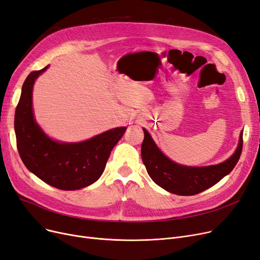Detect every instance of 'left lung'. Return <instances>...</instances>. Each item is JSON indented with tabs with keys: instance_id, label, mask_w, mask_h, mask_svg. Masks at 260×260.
Here are the masks:
<instances>
[{
	"instance_id": "8db88e82",
	"label": "left lung",
	"mask_w": 260,
	"mask_h": 260,
	"mask_svg": "<svg viewBox=\"0 0 260 260\" xmlns=\"http://www.w3.org/2000/svg\"><path fill=\"white\" fill-rule=\"evenodd\" d=\"M143 132L141 157L146 171L158 186L178 196H194L220 182L238 162L243 146L241 132L238 148L226 161L208 167H186L169 159L148 131L143 128Z\"/></svg>"
}]
</instances>
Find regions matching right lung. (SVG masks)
Returning <instances> with one entry per match:
<instances>
[{
	"label": "right lung",
	"instance_id": "add662e5",
	"mask_svg": "<svg viewBox=\"0 0 260 260\" xmlns=\"http://www.w3.org/2000/svg\"><path fill=\"white\" fill-rule=\"evenodd\" d=\"M48 67L30 72L22 86L15 114L17 148L25 167L44 183L60 190H77L102 175L111 150L126 127L110 129L78 143L50 139L35 122L31 103L34 83Z\"/></svg>",
	"mask_w": 260,
	"mask_h": 260
}]
</instances>
